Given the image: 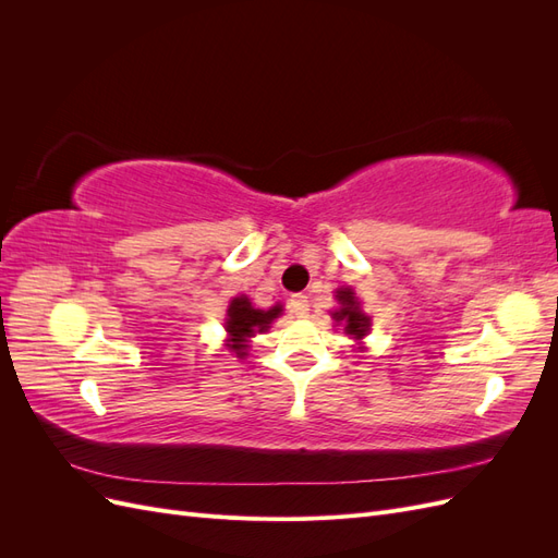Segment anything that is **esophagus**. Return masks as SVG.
I'll use <instances>...</instances> for the list:
<instances>
[{
    "label": "esophagus",
    "instance_id": "34e87169",
    "mask_svg": "<svg viewBox=\"0 0 558 558\" xmlns=\"http://www.w3.org/2000/svg\"><path fill=\"white\" fill-rule=\"evenodd\" d=\"M291 312L298 318H307L310 316V300H307V295H302V293L293 295L291 298Z\"/></svg>",
    "mask_w": 558,
    "mask_h": 558
}]
</instances>
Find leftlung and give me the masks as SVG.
I'll return each instance as SVG.
<instances>
[{
	"label": "left lung",
	"instance_id": "8db88e82",
	"mask_svg": "<svg viewBox=\"0 0 558 558\" xmlns=\"http://www.w3.org/2000/svg\"><path fill=\"white\" fill-rule=\"evenodd\" d=\"M335 300L340 302V310L332 312V318L344 326V332L351 335L353 340H363L369 330V316L361 310L356 293H353V289H337Z\"/></svg>",
	"mask_w": 558,
	"mask_h": 558
}]
</instances>
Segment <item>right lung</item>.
Here are the masks:
<instances>
[{
	"mask_svg": "<svg viewBox=\"0 0 558 558\" xmlns=\"http://www.w3.org/2000/svg\"><path fill=\"white\" fill-rule=\"evenodd\" d=\"M281 305L269 310H256L251 305L246 295H238L230 300L228 318H226V332H228V347L238 353V359H244L248 351V340L256 332H265L272 320L281 316Z\"/></svg>",
	"mask_w": 558,
	"mask_h": 558,
	"instance_id": "add662e5",
	"label": "right lung"
}]
</instances>
